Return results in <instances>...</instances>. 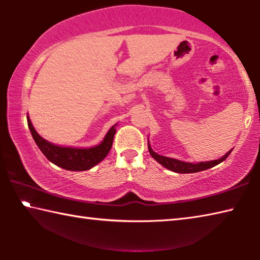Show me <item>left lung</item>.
Listing matches in <instances>:
<instances>
[{
	"label": "left lung",
	"instance_id": "obj_1",
	"mask_svg": "<svg viewBox=\"0 0 260 260\" xmlns=\"http://www.w3.org/2000/svg\"><path fill=\"white\" fill-rule=\"evenodd\" d=\"M148 148H149V152H150V155L155 158V159L159 162L160 165H162L164 167H166V169H169L177 173H195V172H200V171L208 170V169H210V167H213L215 165H218L219 162L225 160L226 158L230 156V153L232 152V150L228 151L225 156L217 160L202 161V162H197V164H192V162H186V161L174 159V158H169L165 156L157 155L156 152L152 151V149L150 148V146H149V143H148Z\"/></svg>",
	"mask_w": 260,
	"mask_h": 260
}]
</instances>
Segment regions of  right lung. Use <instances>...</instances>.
<instances>
[{"instance_id":"add662e5","label":"right lung","mask_w":260,"mask_h":260,"mask_svg":"<svg viewBox=\"0 0 260 260\" xmlns=\"http://www.w3.org/2000/svg\"><path fill=\"white\" fill-rule=\"evenodd\" d=\"M27 124L35 143L38 144L43 155L47 157V159H49L61 169L69 171H86L102 161L111 149L114 134H116V128H114L116 125H114L110 128L104 140L99 146L88 149L67 148L55 146V144H51L45 139H42L34 129L28 117Z\"/></svg>"}]
</instances>
